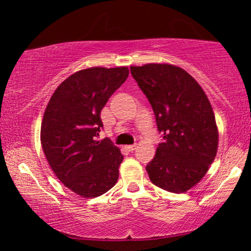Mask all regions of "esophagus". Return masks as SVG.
<instances>
[{"mask_svg":"<svg viewBox=\"0 0 251 251\" xmlns=\"http://www.w3.org/2000/svg\"><path fill=\"white\" fill-rule=\"evenodd\" d=\"M136 147H137L136 144H135V145H126V150L128 151V152H133V151L136 150Z\"/></svg>","mask_w":251,"mask_h":251,"instance_id":"1","label":"esophagus"}]
</instances>
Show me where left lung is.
<instances>
[{
    "instance_id": "1",
    "label": "left lung",
    "mask_w": 251,
    "mask_h": 251,
    "mask_svg": "<svg viewBox=\"0 0 251 251\" xmlns=\"http://www.w3.org/2000/svg\"><path fill=\"white\" fill-rule=\"evenodd\" d=\"M130 73L152 106L162 137L146 166L154 185L173 193L193 187L207 174L218 146L215 114L204 91L183 68L131 66Z\"/></svg>"
}]
</instances>
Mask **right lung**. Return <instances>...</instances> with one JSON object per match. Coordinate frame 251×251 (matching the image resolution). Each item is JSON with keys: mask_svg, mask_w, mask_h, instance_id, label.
<instances>
[{"mask_svg": "<svg viewBox=\"0 0 251 251\" xmlns=\"http://www.w3.org/2000/svg\"><path fill=\"white\" fill-rule=\"evenodd\" d=\"M128 67H92L67 77L44 112L41 143L51 169L65 186L96 198L114 186L123 155L109 138L97 140L100 112L125 83Z\"/></svg>", "mask_w": 251, "mask_h": 251, "instance_id": "right-lung-1", "label": "right lung"}]
</instances>
